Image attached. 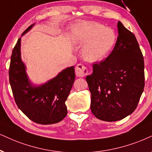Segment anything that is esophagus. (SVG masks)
Returning a JSON list of instances; mask_svg holds the SVG:
<instances>
[{
	"instance_id": "1",
	"label": "esophagus",
	"mask_w": 152,
	"mask_h": 152,
	"mask_svg": "<svg viewBox=\"0 0 152 152\" xmlns=\"http://www.w3.org/2000/svg\"><path fill=\"white\" fill-rule=\"evenodd\" d=\"M75 72H76V76L78 77H84L88 74V69L84 65L79 64L76 66Z\"/></svg>"
}]
</instances>
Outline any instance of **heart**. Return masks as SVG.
I'll list each match as a JSON object with an SVG mask.
<instances>
[{
    "label": "heart",
    "instance_id": "obj_1",
    "mask_svg": "<svg viewBox=\"0 0 152 152\" xmlns=\"http://www.w3.org/2000/svg\"><path fill=\"white\" fill-rule=\"evenodd\" d=\"M72 38L74 43L83 45L82 55L92 62H99L107 56L116 41L114 31L95 22H83L73 26Z\"/></svg>",
    "mask_w": 152,
    "mask_h": 152
}]
</instances>
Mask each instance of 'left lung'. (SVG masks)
<instances>
[{
  "mask_svg": "<svg viewBox=\"0 0 152 152\" xmlns=\"http://www.w3.org/2000/svg\"><path fill=\"white\" fill-rule=\"evenodd\" d=\"M118 36L110 55L93 64L86 76L90 93V109L96 118L116 121L135 111L145 87V64L135 35L120 21Z\"/></svg>",
  "mask_w": 152,
  "mask_h": 152,
  "instance_id": "1",
  "label": "left lung"
}]
</instances>
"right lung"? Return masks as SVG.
<instances>
[{
    "mask_svg": "<svg viewBox=\"0 0 152 152\" xmlns=\"http://www.w3.org/2000/svg\"><path fill=\"white\" fill-rule=\"evenodd\" d=\"M30 25L22 36L33 28ZM74 66L67 67L42 84L28 78L21 56V37L12 50L9 69L10 84L17 107L32 121L49 125L63 120L67 114L65 104L75 80Z\"/></svg>",
    "mask_w": 152,
    "mask_h": 152,
    "instance_id": "1",
    "label": "right lung"
}]
</instances>
